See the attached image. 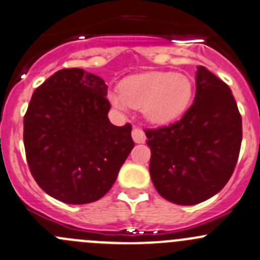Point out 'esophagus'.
Listing matches in <instances>:
<instances>
[{
    "label": "esophagus",
    "mask_w": 260,
    "mask_h": 260,
    "mask_svg": "<svg viewBox=\"0 0 260 260\" xmlns=\"http://www.w3.org/2000/svg\"><path fill=\"white\" fill-rule=\"evenodd\" d=\"M132 138L136 143H143L146 141V135L142 128H133Z\"/></svg>",
    "instance_id": "obj_1"
}]
</instances>
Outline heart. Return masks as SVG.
Returning <instances> with one entry per match:
<instances>
[{
	"mask_svg": "<svg viewBox=\"0 0 260 260\" xmlns=\"http://www.w3.org/2000/svg\"><path fill=\"white\" fill-rule=\"evenodd\" d=\"M191 94V82L184 75L146 72L123 80L120 92L110 91L109 100L118 109L142 108L148 120L164 124L185 112Z\"/></svg>",
	"mask_w": 260,
	"mask_h": 260,
	"instance_id": "1",
	"label": "heart"
}]
</instances>
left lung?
Instances as JSON below:
<instances>
[{
  "label": "left lung",
  "instance_id": "1",
  "mask_svg": "<svg viewBox=\"0 0 260 260\" xmlns=\"http://www.w3.org/2000/svg\"><path fill=\"white\" fill-rule=\"evenodd\" d=\"M145 133L156 190L169 202L191 206L215 196L231 178L243 124L230 87L200 66L194 102L181 119Z\"/></svg>",
  "mask_w": 260,
  "mask_h": 260
}]
</instances>
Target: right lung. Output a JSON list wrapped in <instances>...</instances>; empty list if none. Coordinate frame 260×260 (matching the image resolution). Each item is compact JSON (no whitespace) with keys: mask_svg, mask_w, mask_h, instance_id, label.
I'll use <instances>...</instances> for the list:
<instances>
[{"mask_svg":"<svg viewBox=\"0 0 260 260\" xmlns=\"http://www.w3.org/2000/svg\"><path fill=\"white\" fill-rule=\"evenodd\" d=\"M108 86L81 69H63L37 87L24 117L27 165L50 197L85 205L104 197L135 142L132 125L108 119Z\"/></svg>","mask_w":260,"mask_h":260,"instance_id":"right-lung-1","label":"right lung"}]
</instances>
